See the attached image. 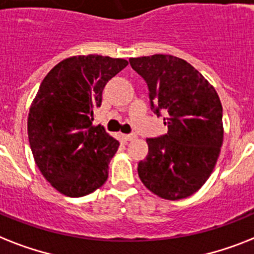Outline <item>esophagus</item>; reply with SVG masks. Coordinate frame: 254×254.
<instances>
[{
    "label": "esophagus",
    "instance_id": "obj_1",
    "mask_svg": "<svg viewBox=\"0 0 254 254\" xmlns=\"http://www.w3.org/2000/svg\"><path fill=\"white\" fill-rule=\"evenodd\" d=\"M134 138H135V134H123V139L125 142L133 141Z\"/></svg>",
    "mask_w": 254,
    "mask_h": 254
}]
</instances>
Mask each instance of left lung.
<instances>
[{
  "mask_svg": "<svg viewBox=\"0 0 254 254\" xmlns=\"http://www.w3.org/2000/svg\"><path fill=\"white\" fill-rule=\"evenodd\" d=\"M147 83L151 109L168 131L147 138L148 155L138 175L164 199L187 198L213 172L223 143V108L215 88L184 60L154 55L129 60Z\"/></svg>",
  "mask_w": 254,
  "mask_h": 254,
  "instance_id": "8db88e82",
  "label": "left lung"
}]
</instances>
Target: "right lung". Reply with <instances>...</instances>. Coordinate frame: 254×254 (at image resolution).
<instances>
[{"instance_id":"add662e5","label":"right lung","mask_w":254,"mask_h":254,"mask_svg":"<svg viewBox=\"0 0 254 254\" xmlns=\"http://www.w3.org/2000/svg\"><path fill=\"white\" fill-rule=\"evenodd\" d=\"M127 61L108 56H74L53 67L31 104L27 129L43 176L67 197H82L108 179L119 141L92 127L104 86Z\"/></svg>"}]
</instances>
